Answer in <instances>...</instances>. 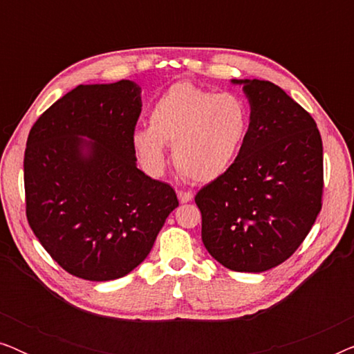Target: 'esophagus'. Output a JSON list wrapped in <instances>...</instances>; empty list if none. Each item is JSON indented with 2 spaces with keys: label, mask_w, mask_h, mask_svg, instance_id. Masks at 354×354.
Listing matches in <instances>:
<instances>
[{
  "label": "esophagus",
  "mask_w": 354,
  "mask_h": 354,
  "mask_svg": "<svg viewBox=\"0 0 354 354\" xmlns=\"http://www.w3.org/2000/svg\"><path fill=\"white\" fill-rule=\"evenodd\" d=\"M177 196H178V201H180V203H188V201L193 200V195L190 192L177 190Z\"/></svg>",
  "instance_id": "esophagus-1"
}]
</instances>
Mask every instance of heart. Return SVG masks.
<instances>
[{"label": "heart", "mask_w": 354, "mask_h": 354, "mask_svg": "<svg viewBox=\"0 0 354 354\" xmlns=\"http://www.w3.org/2000/svg\"><path fill=\"white\" fill-rule=\"evenodd\" d=\"M248 125V108L236 95L178 82L154 101L149 127L135 130L132 143L140 161L153 174L164 171L166 145H172L178 171L193 182L207 183L234 166Z\"/></svg>", "instance_id": "b5f03b06"}]
</instances>
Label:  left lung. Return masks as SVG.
I'll return each mask as SVG.
<instances>
[{"label":"left lung","mask_w":354,"mask_h":354,"mask_svg":"<svg viewBox=\"0 0 354 354\" xmlns=\"http://www.w3.org/2000/svg\"><path fill=\"white\" fill-rule=\"evenodd\" d=\"M250 103L234 166L196 193L207 253L236 272H264L292 256L322 207V140L297 101L272 82L232 80Z\"/></svg>","instance_id":"left-lung-1"}]
</instances>
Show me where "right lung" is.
Wrapping results in <instances>:
<instances>
[{
    "label": "right lung",
    "instance_id": "add662e5",
    "mask_svg": "<svg viewBox=\"0 0 354 354\" xmlns=\"http://www.w3.org/2000/svg\"><path fill=\"white\" fill-rule=\"evenodd\" d=\"M142 88L132 80L79 85L28 133V225L75 277L106 282L142 264L178 206L167 183L137 167L132 143Z\"/></svg>",
    "mask_w": 354,
    "mask_h": 354
}]
</instances>
